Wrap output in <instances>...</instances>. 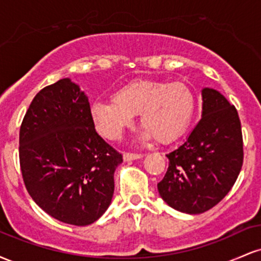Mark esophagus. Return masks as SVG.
Masks as SVG:
<instances>
[{
  "label": "esophagus",
  "instance_id": "esophagus-1",
  "mask_svg": "<svg viewBox=\"0 0 261 261\" xmlns=\"http://www.w3.org/2000/svg\"><path fill=\"white\" fill-rule=\"evenodd\" d=\"M142 157L141 153H130V152H126L124 153V161L128 162V161H135V160H139V158Z\"/></svg>",
  "mask_w": 261,
  "mask_h": 261
}]
</instances>
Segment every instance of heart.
Instances as JSON below:
<instances>
[{"instance_id":"obj_1","label":"heart","mask_w":261,"mask_h":261,"mask_svg":"<svg viewBox=\"0 0 261 261\" xmlns=\"http://www.w3.org/2000/svg\"><path fill=\"white\" fill-rule=\"evenodd\" d=\"M195 112V97L181 82L135 80L114 92L112 99L95 101L91 118L99 134L119 140L140 114L142 137L172 142L187 130Z\"/></svg>"}]
</instances>
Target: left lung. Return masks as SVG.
Instances as JSON below:
<instances>
[{
    "mask_svg": "<svg viewBox=\"0 0 261 261\" xmlns=\"http://www.w3.org/2000/svg\"><path fill=\"white\" fill-rule=\"evenodd\" d=\"M202 115L188 140L167 154L169 166L157 184L170 207L197 215L228 194L243 166L238 112L220 92L202 89Z\"/></svg>",
    "mask_w": 261,
    "mask_h": 261,
    "instance_id": "1",
    "label": "left lung"
}]
</instances>
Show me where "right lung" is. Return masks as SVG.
Masks as SVG:
<instances>
[{
    "instance_id": "add662e5",
    "label": "right lung",
    "mask_w": 261,
    "mask_h": 261,
    "mask_svg": "<svg viewBox=\"0 0 261 261\" xmlns=\"http://www.w3.org/2000/svg\"><path fill=\"white\" fill-rule=\"evenodd\" d=\"M122 155L97 134L85 92L70 79L41 89L19 130L23 180L35 203L64 223L87 226L112 202Z\"/></svg>"
}]
</instances>
